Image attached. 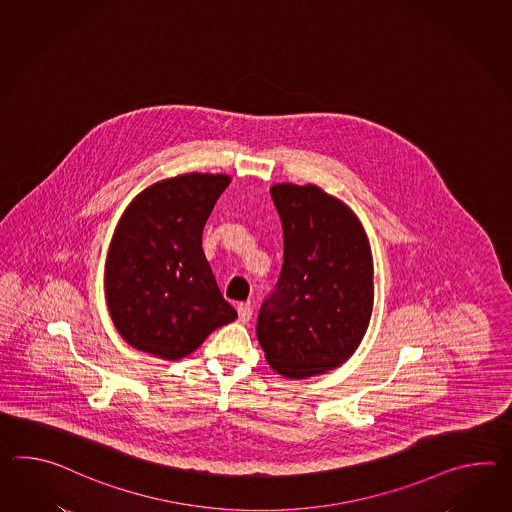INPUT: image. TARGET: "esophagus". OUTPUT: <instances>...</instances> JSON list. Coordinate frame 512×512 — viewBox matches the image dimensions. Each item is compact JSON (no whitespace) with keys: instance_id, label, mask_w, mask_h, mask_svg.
<instances>
[{"instance_id":"34e87169","label":"esophagus","mask_w":512,"mask_h":512,"mask_svg":"<svg viewBox=\"0 0 512 512\" xmlns=\"http://www.w3.org/2000/svg\"><path fill=\"white\" fill-rule=\"evenodd\" d=\"M251 314H253V310H251L250 305H240L239 307V321L240 323H248L251 319Z\"/></svg>"}]
</instances>
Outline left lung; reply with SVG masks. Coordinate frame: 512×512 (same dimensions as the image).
Wrapping results in <instances>:
<instances>
[{
  "mask_svg": "<svg viewBox=\"0 0 512 512\" xmlns=\"http://www.w3.org/2000/svg\"><path fill=\"white\" fill-rule=\"evenodd\" d=\"M270 194L283 224L284 261L262 303L257 340L275 373L323 375L353 356L369 327V239L353 209L314 183H275Z\"/></svg>",
  "mask_w": 512,
  "mask_h": 512,
  "instance_id": "8db88e82",
  "label": "left lung"
}]
</instances>
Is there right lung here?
<instances>
[{
  "label": "right lung",
  "mask_w": 512,
  "mask_h": 512,
  "mask_svg": "<svg viewBox=\"0 0 512 512\" xmlns=\"http://www.w3.org/2000/svg\"><path fill=\"white\" fill-rule=\"evenodd\" d=\"M228 174L189 172L148 185L117 222L104 296L119 336L161 360L194 353L237 318L202 250V231Z\"/></svg>",
  "instance_id": "1"
}]
</instances>
